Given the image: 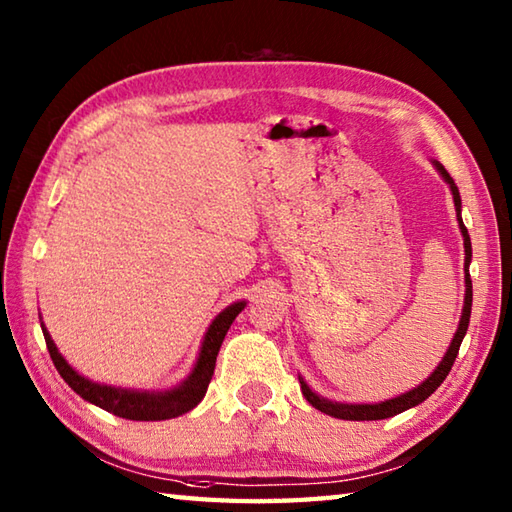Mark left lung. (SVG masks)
I'll use <instances>...</instances> for the list:
<instances>
[{
	"instance_id": "8db88e82",
	"label": "left lung",
	"mask_w": 512,
	"mask_h": 512,
	"mask_svg": "<svg viewBox=\"0 0 512 512\" xmlns=\"http://www.w3.org/2000/svg\"><path fill=\"white\" fill-rule=\"evenodd\" d=\"M433 165H436L442 180L449 184L451 195H453V204H455V213H458V226H460V233L464 237V286H466V290H464V308H462L460 325L453 334V341L449 345L447 354L442 356V361L438 363L436 369H433L431 376L424 378L418 387H413V389L405 391V394H400L396 398H389V400H383V402H369V405H367V402H363V405H354V402H336V400H328V398L319 396L317 391H312L306 380L299 376L301 391H303V396H306V400L310 402L314 409L328 413V416H332V418H341V420H385V418L396 416V413H402V411H407L411 407H416V405H420V402L427 400L433 394V391H436L442 385V380L447 378L449 372H451L455 358H458V350L462 345V339H464L466 330H469L471 306H473V284H471V275H469L473 250H471L469 231H466V226L462 222L460 191H458V187H455V182L447 173V169H444L438 160H433Z\"/></svg>"
}]
</instances>
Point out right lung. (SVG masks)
Returning a JSON list of instances; mask_svg holds the SVG:
<instances>
[{
    "mask_svg": "<svg viewBox=\"0 0 512 512\" xmlns=\"http://www.w3.org/2000/svg\"><path fill=\"white\" fill-rule=\"evenodd\" d=\"M244 308H246V301H235L217 314V317L211 321L209 330L204 334L191 374L184 378L180 385L171 389H160V391L158 389L156 391L127 389V387L94 383V380L81 376L68 361H65L63 354L59 352V347L54 345L52 336L46 330L43 321H41V330H43V339H46L54 367H57V372L61 374L65 383H68L83 400H88L92 405L110 411L114 416L125 418V420H169L191 411L204 398L206 387L211 383L215 358H217V352H220L224 336L228 328H231V323L235 321L237 314Z\"/></svg>",
    "mask_w": 512,
    "mask_h": 512,
    "instance_id": "add662e5",
    "label": "right lung"
}]
</instances>
